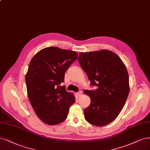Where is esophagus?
I'll list each match as a JSON object with an SVG mask.
<instances>
[{"mask_svg": "<svg viewBox=\"0 0 150 150\" xmlns=\"http://www.w3.org/2000/svg\"><path fill=\"white\" fill-rule=\"evenodd\" d=\"M77 96H78V97H81V95H82V92L81 91L78 92L77 93Z\"/></svg>", "mask_w": 150, "mask_h": 150, "instance_id": "34e87169", "label": "esophagus"}]
</instances>
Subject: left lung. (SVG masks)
I'll use <instances>...</instances> for the list:
<instances>
[{"label":"left lung","mask_w":150,"mask_h":150,"mask_svg":"<svg viewBox=\"0 0 150 150\" xmlns=\"http://www.w3.org/2000/svg\"><path fill=\"white\" fill-rule=\"evenodd\" d=\"M78 61L96 90H86L90 105L84 110L91 124L105 126L114 120L124 106L128 96L129 77L124 63L117 54L102 50L81 53Z\"/></svg>","instance_id":"1"}]
</instances>
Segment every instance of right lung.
<instances>
[{
    "label": "right lung",
    "mask_w": 150,
    "mask_h": 150,
    "mask_svg": "<svg viewBox=\"0 0 150 150\" xmlns=\"http://www.w3.org/2000/svg\"><path fill=\"white\" fill-rule=\"evenodd\" d=\"M77 56L76 51L52 46L40 50L30 61L25 75L28 97L36 114L46 124L64 121L75 102L74 95L61 84Z\"/></svg>",
    "instance_id": "add662e5"
}]
</instances>
